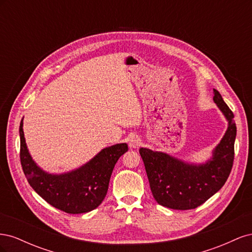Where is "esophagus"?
<instances>
[{"label": "esophagus", "instance_id": "obj_1", "mask_svg": "<svg viewBox=\"0 0 252 252\" xmlns=\"http://www.w3.org/2000/svg\"><path fill=\"white\" fill-rule=\"evenodd\" d=\"M140 145H141V140H140V138H138V136L133 135L130 139H129V147H130L131 149L138 148Z\"/></svg>", "mask_w": 252, "mask_h": 252}]
</instances>
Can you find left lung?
I'll return each mask as SVG.
<instances>
[{
    "instance_id": "1",
    "label": "left lung",
    "mask_w": 252,
    "mask_h": 252,
    "mask_svg": "<svg viewBox=\"0 0 252 252\" xmlns=\"http://www.w3.org/2000/svg\"><path fill=\"white\" fill-rule=\"evenodd\" d=\"M213 94L228 126L207 161L188 162L163 151L140 148L152 195L164 207L177 210L199 207L217 193L229 177L236 136L234 116L219 91L213 89Z\"/></svg>"
}]
</instances>
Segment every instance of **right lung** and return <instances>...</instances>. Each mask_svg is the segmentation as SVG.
I'll return each mask as SVG.
<instances>
[{
  "mask_svg": "<svg viewBox=\"0 0 252 252\" xmlns=\"http://www.w3.org/2000/svg\"><path fill=\"white\" fill-rule=\"evenodd\" d=\"M20 123L21 164L28 183L42 199L67 213L89 212L105 199L114 165L128 150L126 143L103 148L78 168L62 173H51L35 163L27 148Z\"/></svg>",
  "mask_w": 252,
  "mask_h": 252,
  "instance_id": "obj_1",
  "label": "right lung"
}]
</instances>
